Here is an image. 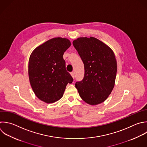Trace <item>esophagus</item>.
<instances>
[{"mask_svg":"<svg viewBox=\"0 0 147 147\" xmlns=\"http://www.w3.org/2000/svg\"><path fill=\"white\" fill-rule=\"evenodd\" d=\"M70 74H71L72 77L74 79V78H75V74H74V72H71Z\"/></svg>","mask_w":147,"mask_h":147,"instance_id":"1","label":"esophagus"}]
</instances>
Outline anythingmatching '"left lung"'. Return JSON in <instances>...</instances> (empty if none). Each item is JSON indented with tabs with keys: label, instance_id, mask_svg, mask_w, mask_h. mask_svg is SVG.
Wrapping results in <instances>:
<instances>
[{
	"label": "left lung",
	"instance_id": "obj_1",
	"mask_svg": "<svg viewBox=\"0 0 147 147\" xmlns=\"http://www.w3.org/2000/svg\"><path fill=\"white\" fill-rule=\"evenodd\" d=\"M73 45L84 67L83 80L75 84L80 96L91 105L103 102L111 94L116 78L117 65L113 51L92 37L78 38Z\"/></svg>",
	"mask_w": 147,
	"mask_h": 147
}]
</instances>
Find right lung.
<instances>
[{
	"mask_svg": "<svg viewBox=\"0 0 147 147\" xmlns=\"http://www.w3.org/2000/svg\"><path fill=\"white\" fill-rule=\"evenodd\" d=\"M65 38L51 39L37 47L29 61L30 83L35 95L47 103L61 99L68 83L74 79L65 68L63 55L71 46Z\"/></svg>",
	"mask_w": 147,
	"mask_h": 147,
	"instance_id": "1",
	"label": "right lung"
}]
</instances>
